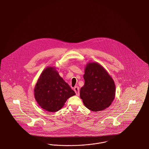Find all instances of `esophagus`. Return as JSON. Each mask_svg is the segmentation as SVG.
<instances>
[{
	"label": "esophagus",
	"mask_w": 149,
	"mask_h": 149,
	"mask_svg": "<svg viewBox=\"0 0 149 149\" xmlns=\"http://www.w3.org/2000/svg\"><path fill=\"white\" fill-rule=\"evenodd\" d=\"M74 90L75 92L76 93V95L77 96H79V94H80V93H79V88L78 86H75L74 88Z\"/></svg>",
	"instance_id": "1"
}]
</instances>
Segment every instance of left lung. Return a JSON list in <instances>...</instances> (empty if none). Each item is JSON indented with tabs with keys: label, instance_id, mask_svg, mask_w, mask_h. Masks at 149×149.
I'll use <instances>...</instances> for the list:
<instances>
[{
	"label": "left lung",
	"instance_id": "left-lung-1",
	"mask_svg": "<svg viewBox=\"0 0 149 149\" xmlns=\"http://www.w3.org/2000/svg\"><path fill=\"white\" fill-rule=\"evenodd\" d=\"M83 78L85 84L80 89V97L85 107L98 112L109 106L114 99L116 87L106 70L98 63H89Z\"/></svg>",
	"mask_w": 149,
	"mask_h": 149
}]
</instances>
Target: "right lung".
I'll use <instances>...</instances> for the list:
<instances>
[{"instance_id":"right-lung-1","label":"right lung","mask_w":149,"mask_h":149,"mask_svg":"<svg viewBox=\"0 0 149 149\" xmlns=\"http://www.w3.org/2000/svg\"><path fill=\"white\" fill-rule=\"evenodd\" d=\"M74 95L75 93L52 67L43 70L35 88V99L40 106L51 112L60 110Z\"/></svg>"}]
</instances>
